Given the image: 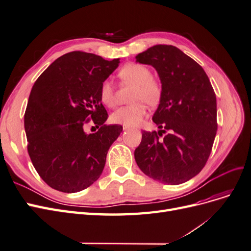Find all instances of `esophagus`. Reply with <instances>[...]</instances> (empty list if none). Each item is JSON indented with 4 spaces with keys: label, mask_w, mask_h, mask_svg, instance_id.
Wrapping results in <instances>:
<instances>
[{
    "label": "esophagus",
    "mask_w": 251,
    "mask_h": 251,
    "mask_svg": "<svg viewBox=\"0 0 251 251\" xmlns=\"http://www.w3.org/2000/svg\"><path fill=\"white\" fill-rule=\"evenodd\" d=\"M124 131H127V130H130V127H128V126H124Z\"/></svg>",
    "instance_id": "obj_1"
}]
</instances>
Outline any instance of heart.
I'll return each instance as SVG.
<instances>
[{
	"instance_id": "heart-1",
	"label": "heart",
	"mask_w": 251,
	"mask_h": 251,
	"mask_svg": "<svg viewBox=\"0 0 251 251\" xmlns=\"http://www.w3.org/2000/svg\"><path fill=\"white\" fill-rule=\"evenodd\" d=\"M119 76L124 81L134 85L131 94V104L125 105L112 113L113 124L126 126H138L147 116L149 104H157L161 97L160 83L151 78V72L147 66L137 63H128L121 68ZM100 100L108 108H114L116 104L115 91L111 80L105 79L100 88Z\"/></svg>"
}]
</instances>
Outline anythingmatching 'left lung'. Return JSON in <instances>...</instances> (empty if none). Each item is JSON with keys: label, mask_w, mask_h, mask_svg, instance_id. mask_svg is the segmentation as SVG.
I'll return each mask as SVG.
<instances>
[{"label": "left lung", "mask_w": 251, "mask_h": 251, "mask_svg": "<svg viewBox=\"0 0 251 251\" xmlns=\"http://www.w3.org/2000/svg\"><path fill=\"white\" fill-rule=\"evenodd\" d=\"M136 62L153 66L162 88L153 116L159 131L142 132L136 163L161 183H183L202 171L210 155L218 127L215 91L203 68L172 45L151 47Z\"/></svg>", "instance_id": "8db88e82"}]
</instances>
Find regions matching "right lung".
Here are the masks:
<instances>
[{
	"instance_id": "obj_1",
	"label": "right lung",
	"mask_w": 251,
	"mask_h": 251,
	"mask_svg": "<svg viewBox=\"0 0 251 251\" xmlns=\"http://www.w3.org/2000/svg\"><path fill=\"white\" fill-rule=\"evenodd\" d=\"M118 64L119 58L73 51L54 60L34 82L24 116L28 154L37 174L56 191L80 192L100 177L123 126L103 125L108 113L100 88ZM91 119L101 127L87 134L83 126Z\"/></svg>"
}]
</instances>
